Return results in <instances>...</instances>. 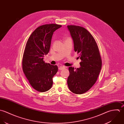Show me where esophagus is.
Wrapping results in <instances>:
<instances>
[{
	"mask_svg": "<svg viewBox=\"0 0 124 124\" xmlns=\"http://www.w3.org/2000/svg\"><path fill=\"white\" fill-rule=\"evenodd\" d=\"M64 69H65V67L64 66H60L58 68V70H63Z\"/></svg>",
	"mask_w": 124,
	"mask_h": 124,
	"instance_id": "esophagus-1",
	"label": "esophagus"
}]
</instances>
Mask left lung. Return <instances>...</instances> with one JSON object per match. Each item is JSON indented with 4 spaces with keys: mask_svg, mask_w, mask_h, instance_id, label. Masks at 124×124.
Segmentation results:
<instances>
[{
    "mask_svg": "<svg viewBox=\"0 0 124 124\" xmlns=\"http://www.w3.org/2000/svg\"><path fill=\"white\" fill-rule=\"evenodd\" d=\"M74 43V51L81 59L80 67L69 68L67 82L69 89L75 94L88 91L96 82L101 68L98 46L92 35L84 28L68 25Z\"/></svg>",
    "mask_w": 124,
    "mask_h": 124,
    "instance_id": "obj_1",
    "label": "left lung"
}]
</instances>
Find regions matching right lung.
Wrapping results in <instances>:
<instances>
[{
	"label": "right lung",
	"mask_w": 124,
	"mask_h": 124,
	"mask_svg": "<svg viewBox=\"0 0 124 124\" xmlns=\"http://www.w3.org/2000/svg\"><path fill=\"white\" fill-rule=\"evenodd\" d=\"M62 27L56 24L42 25L29 38L23 58V70L32 87L40 92L50 90L53 78L58 71L56 65L45 63L44 56L49 52L54 32Z\"/></svg>",
	"instance_id": "obj_1"
}]
</instances>
